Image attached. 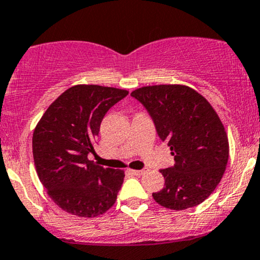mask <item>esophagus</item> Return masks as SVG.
I'll return each instance as SVG.
<instances>
[{
    "mask_svg": "<svg viewBox=\"0 0 260 260\" xmlns=\"http://www.w3.org/2000/svg\"><path fill=\"white\" fill-rule=\"evenodd\" d=\"M128 172H129L131 174H133V176H142V174L144 173L143 170H140V171H137V170H128Z\"/></svg>",
    "mask_w": 260,
    "mask_h": 260,
    "instance_id": "34e87169",
    "label": "esophagus"
}]
</instances>
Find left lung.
<instances>
[{
    "label": "left lung",
    "mask_w": 260,
    "mask_h": 260,
    "mask_svg": "<svg viewBox=\"0 0 260 260\" xmlns=\"http://www.w3.org/2000/svg\"><path fill=\"white\" fill-rule=\"evenodd\" d=\"M131 95L149 112L176 161L160 171L165 186L152 198L174 211L200 205L219 184L229 158L226 132L217 112L200 93L180 84L142 87Z\"/></svg>",
    "instance_id": "1"
}]
</instances>
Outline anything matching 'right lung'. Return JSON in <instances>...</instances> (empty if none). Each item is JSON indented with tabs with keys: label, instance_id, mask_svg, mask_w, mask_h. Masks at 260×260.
Segmentation results:
<instances>
[{
	"label": "right lung",
	"instance_id": "1",
	"mask_svg": "<svg viewBox=\"0 0 260 260\" xmlns=\"http://www.w3.org/2000/svg\"><path fill=\"white\" fill-rule=\"evenodd\" d=\"M124 89L77 84L49 105L34 131L37 176L49 198L77 217L92 218L114 206L124 172L88 160L109 109L127 96Z\"/></svg>",
	"mask_w": 260,
	"mask_h": 260
}]
</instances>
